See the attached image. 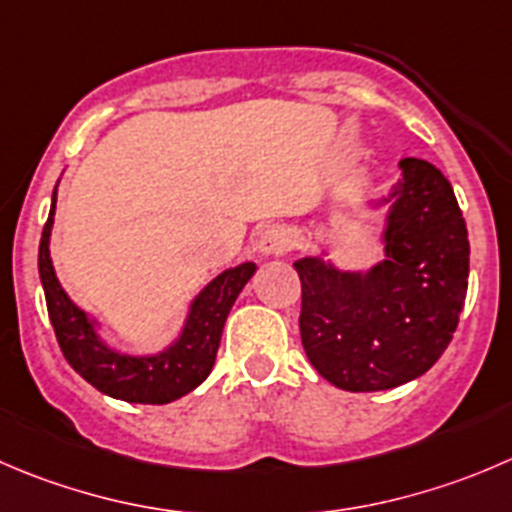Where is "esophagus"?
I'll return each instance as SVG.
<instances>
[{"label":"esophagus","mask_w":512,"mask_h":512,"mask_svg":"<svg viewBox=\"0 0 512 512\" xmlns=\"http://www.w3.org/2000/svg\"><path fill=\"white\" fill-rule=\"evenodd\" d=\"M297 237L295 230L290 225H270L260 235V242H257V250L265 257H280L287 255V252L295 247Z\"/></svg>","instance_id":"34e87169"}]
</instances>
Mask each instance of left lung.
Returning <instances> with one entry per match:
<instances>
[{
    "label": "left lung",
    "mask_w": 512,
    "mask_h": 512,
    "mask_svg": "<svg viewBox=\"0 0 512 512\" xmlns=\"http://www.w3.org/2000/svg\"><path fill=\"white\" fill-rule=\"evenodd\" d=\"M388 197L382 257L370 270H340L302 257L300 337L317 372L350 393L390 390L425 375L453 340L465 305L470 242L443 172L400 160Z\"/></svg>",
    "instance_id": "8db88e82"
}]
</instances>
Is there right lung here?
Listing matches in <instances>:
<instances>
[{
  "mask_svg": "<svg viewBox=\"0 0 512 512\" xmlns=\"http://www.w3.org/2000/svg\"><path fill=\"white\" fill-rule=\"evenodd\" d=\"M54 207H57V187L52 192V207H49L47 225L39 240V280L47 297L54 335L69 365L99 393L124 400V403L165 405L192 393L212 372L222 327L242 287L255 275V262H242L220 272L192 300L180 337L162 352L157 355L119 352L99 337L97 320L74 305L59 285L52 257H49Z\"/></svg>",
  "mask_w": 512,
  "mask_h": 512,
  "instance_id": "1",
  "label": "right lung"
}]
</instances>
